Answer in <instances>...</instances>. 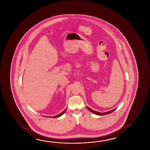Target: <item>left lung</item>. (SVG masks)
<instances>
[{
	"label": "left lung",
	"instance_id": "1",
	"mask_svg": "<svg viewBox=\"0 0 150 150\" xmlns=\"http://www.w3.org/2000/svg\"><path fill=\"white\" fill-rule=\"evenodd\" d=\"M87 108L89 110L91 111L92 112H93V113H95V114H96V115H108V114H109V113H111V112H112L113 111L115 110L116 109H113L112 110L110 111H108V112H104V113H100V112H99L98 111H95L93 110H92V109H91V108H88V107H87Z\"/></svg>",
	"mask_w": 150,
	"mask_h": 150
}]
</instances>
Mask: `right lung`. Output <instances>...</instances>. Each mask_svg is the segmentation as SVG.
Wrapping results in <instances>:
<instances>
[{"instance_id": "obj_1", "label": "right lung", "mask_w": 150, "mask_h": 150, "mask_svg": "<svg viewBox=\"0 0 150 150\" xmlns=\"http://www.w3.org/2000/svg\"><path fill=\"white\" fill-rule=\"evenodd\" d=\"M65 111H66V109L64 111H63L62 112H61V113H59V115H56V116H54V117H53V118H58V117H60V116H61L63 113H65Z\"/></svg>"}]
</instances>
